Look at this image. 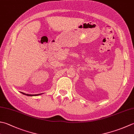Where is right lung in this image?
<instances>
[{
    "mask_svg": "<svg viewBox=\"0 0 134 134\" xmlns=\"http://www.w3.org/2000/svg\"><path fill=\"white\" fill-rule=\"evenodd\" d=\"M21 93H23V94H24V95H25L30 96H38V95H41V94H42V93H40V94H36V95H29V94H26V93H23V92H21Z\"/></svg>",
    "mask_w": 134,
    "mask_h": 134,
    "instance_id": "add662e5",
    "label": "right lung"
}]
</instances>
